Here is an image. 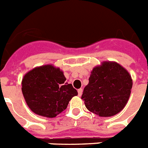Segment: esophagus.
<instances>
[{"label": "esophagus", "instance_id": "obj_1", "mask_svg": "<svg viewBox=\"0 0 148 148\" xmlns=\"http://www.w3.org/2000/svg\"><path fill=\"white\" fill-rule=\"evenodd\" d=\"M82 92H83V90L82 89V88H80V89L78 90V95H79V97H81V96H82Z\"/></svg>", "mask_w": 148, "mask_h": 148}]
</instances>
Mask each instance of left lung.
I'll return each mask as SVG.
<instances>
[{
  "instance_id": "obj_1",
  "label": "left lung",
  "mask_w": 148,
  "mask_h": 148,
  "mask_svg": "<svg viewBox=\"0 0 148 148\" xmlns=\"http://www.w3.org/2000/svg\"><path fill=\"white\" fill-rule=\"evenodd\" d=\"M132 87V77L127 69L117 62L103 61L93 67L82 99L90 112L112 117L127 105Z\"/></svg>"
}]
</instances>
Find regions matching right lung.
Masks as SVG:
<instances>
[{"label": "right lung", "instance_id": "right-lung-1", "mask_svg": "<svg viewBox=\"0 0 148 148\" xmlns=\"http://www.w3.org/2000/svg\"><path fill=\"white\" fill-rule=\"evenodd\" d=\"M64 72L52 64L36 66L24 75L21 91L27 106L37 115L52 118L67 107L78 92L66 82Z\"/></svg>", "mask_w": 148, "mask_h": 148}]
</instances>
